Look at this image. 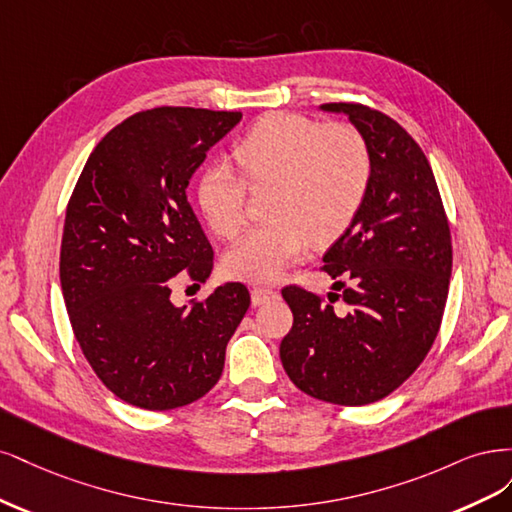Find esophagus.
<instances>
[{"label": "esophagus", "instance_id": "1", "mask_svg": "<svg viewBox=\"0 0 512 512\" xmlns=\"http://www.w3.org/2000/svg\"><path fill=\"white\" fill-rule=\"evenodd\" d=\"M280 298V293L272 287H253L251 291V300L255 306H261V304H268V302H274Z\"/></svg>", "mask_w": 512, "mask_h": 512}]
</instances>
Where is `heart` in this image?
<instances>
[{
	"label": "heart",
	"instance_id": "b5f03b06",
	"mask_svg": "<svg viewBox=\"0 0 512 512\" xmlns=\"http://www.w3.org/2000/svg\"><path fill=\"white\" fill-rule=\"evenodd\" d=\"M240 174L217 163L197 180L200 204L214 234L234 240L246 227L249 184L268 193V223L242 238L225 257L227 272L270 283L298 261L312 240H338L364 206L372 157L366 138L349 125H323L298 114H266L232 151Z\"/></svg>",
	"mask_w": 512,
	"mask_h": 512
}]
</instances>
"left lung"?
I'll return each instance as SVG.
<instances>
[{
	"label": "left lung",
	"instance_id": "obj_1",
	"mask_svg": "<svg viewBox=\"0 0 512 512\" xmlns=\"http://www.w3.org/2000/svg\"><path fill=\"white\" fill-rule=\"evenodd\" d=\"M321 110L346 114L366 138L372 180L357 219L323 255L336 278L329 302L283 289L293 327L280 361L312 398L364 406L398 389L432 349L449 295L451 229L430 161L402 125L361 104ZM338 297L349 311L333 308Z\"/></svg>",
	"mask_w": 512,
	"mask_h": 512
}]
</instances>
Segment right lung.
I'll list each match as a JSON object with an SVG mask.
<instances>
[{
    "label": "right lung",
    "mask_w": 512,
    "mask_h": 512,
    "mask_svg": "<svg viewBox=\"0 0 512 512\" xmlns=\"http://www.w3.org/2000/svg\"><path fill=\"white\" fill-rule=\"evenodd\" d=\"M242 112L161 106L125 119L87 159L65 210L59 276L74 336L97 378L144 410L187 406L221 378L251 295L225 283L191 308L178 278L204 283L212 246L187 202L206 153Z\"/></svg>",
    "instance_id": "1"
}]
</instances>
